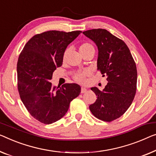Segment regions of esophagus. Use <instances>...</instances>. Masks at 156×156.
<instances>
[{"label": "esophagus", "mask_w": 156, "mask_h": 156, "mask_svg": "<svg viewBox=\"0 0 156 156\" xmlns=\"http://www.w3.org/2000/svg\"><path fill=\"white\" fill-rule=\"evenodd\" d=\"M87 91V90L86 89L85 87H81V93H85Z\"/></svg>", "instance_id": "esophagus-1"}]
</instances>
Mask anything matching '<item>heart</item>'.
<instances>
[{
    "label": "heart",
    "mask_w": 156,
    "mask_h": 156,
    "mask_svg": "<svg viewBox=\"0 0 156 156\" xmlns=\"http://www.w3.org/2000/svg\"><path fill=\"white\" fill-rule=\"evenodd\" d=\"M79 50H80V54L82 55H84L85 54H87L90 52H94V48L91 43H83L81 44L79 47ZM69 50V49H66L65 50V52H64L63 55V61H64L66 59V58L67 57V55H68ZM90 74V71L87 69H85V70L81 71H78L73 75V78L76 81H77L78 83H85V77L86 76H89Z\"/></svg>",
    "instance_id": "heart-1"
}]
</instances>
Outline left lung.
<instances>
[{"mask_svg":"<svg viewBox=\"0 0 156 156\" xmlns=\"http://www.w3.org/2000/svg\"><path fill=\"white\" fill-rule=\"evenodd\" d=\"M83 34L97 45V69L107 76L108 81L102 91L91 88L97 99L90 110L98 119L111 122L124 114L133 101L137 80L136 64L125 42L107 30L91 29Z\"/></svg>","mask_w":156,"mask_h":156,"instance_id":"obj_1","label":"left lung"}]
</instances>
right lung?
<instances>
[{"label":"right lung","mask_w":156,"mask_h":156,"mask_svg":"<svg viewBox=\"0 0 156 156\" xmlns=\"http://www.w3.org/2000/svg\"><path fill=\"white\" fill-rule=\"evenodd\" d=\"M80 31H49L36 34L27 42L19 57L17 87L20 98L33 117L52 124L66 114L70 102L80 93V86L65 83L52 87L50 80L63 62V55Z\"/></svg>","instance_id":"right-lung-1"}]
</instances>
